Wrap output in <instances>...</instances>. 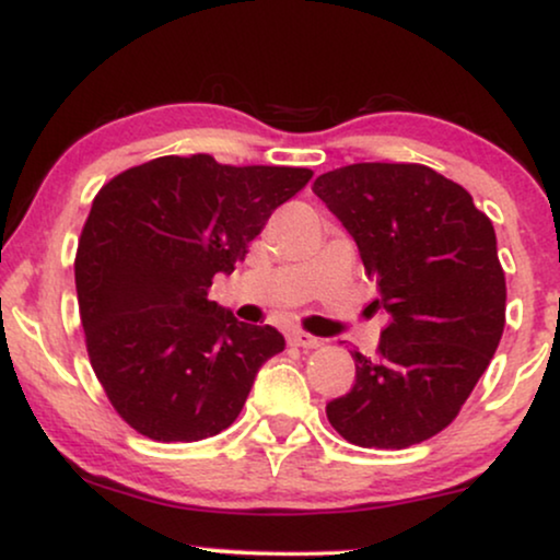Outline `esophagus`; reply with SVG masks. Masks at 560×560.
Instances as JSON below:
<instances>
[{
	"label": "esophagus",
	"mask_w": 560,
	"mask_h": 560,
	"mask_svg": "<svg viewBox=\"0 0 560 560\" xmlns=\"http://www.w3.org/2000/svg\"><path fill=\"white\" fill-rule=\"evenodd\" d=\"M289 342H292V346H296V348H317L319 338H315V335H310V332L294 330V332H289Z\"/></svg>",
	"instance_id": "obj_1"
}]
</instances>
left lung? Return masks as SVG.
I'll list each match as a JSON object with an SVG mask.
<instances>
[{"mask_svg": "<svg viewBox=\"0 0 560 560\" xmlns=\"http://www.w3.org/2000/svg\"><path fill=\"white\" fill-rule=\"evenodd\" d=\"M312 191L342 222L386 310L378 355L325 407L361 448H407L456 420L504 330L497 235L471 194L420 163H350Z\"/></svg>", "mask_w": 560, "mask_h": 560, "instance_id": "1", "label": "left lung"}]
</instances>
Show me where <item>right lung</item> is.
<instances>
[{"label": "right lung", "mask_w": 560, "mask_h": 560, "mask_svg": "<svg viewBox=\"0 0 560 560\" xmlns=\"http://www.w3.org/2000/svg\"><path fill=\"white\" fill-rule=\"evenodd\" d=\"M310 178V168L163 155L94 197L73 266L81 325L96 378L140 435H218L241 415L258 369L284 350L276 327L241 323L207 292Z\"/></svg>", "instance_id": "obj_1"}]
</instances>
